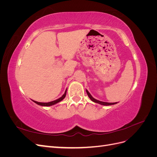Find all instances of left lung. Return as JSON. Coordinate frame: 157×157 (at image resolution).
I'll return each instance as SVG.
<instances>
[{
  "mask_svg": "<svg viewBox=\"0 0 157 157\" xmlns=\"http://www.w3.org/2000/svg\"><path fill=\"white\" fill-rule=\"evenodd\" d=\"M86 93H87V94H88V97L90 98V99H91V100H92V101H94V102H95V103L101 104V105H114V104L117 103V102H115V103H107V102H103V101H101L97 100V99L94 98L91 96V94H90L89 93V92L87 90H86Z\"/></svg>",
  "mask_w": 157,
  "mask_h": 157,
  "instance_id": "left-lung-1",
  "label": "left lung"
}]
</instances>
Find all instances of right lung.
<instances>
[{
	"label": "right lung",
	"instance_id": "right-lung-1",
	"mask_svg": "<svg viewBox=\"0 0 157 157\" xmlns=\"http://www.w3.org/2000/svg\"><path fill=\"white\" fill-rule=\"evenodd\" d=\"M66 93H67V90H65V92L64 93V94L62 96H61V98H59V99H56V100H54V101H50V102H48V103H42V102H38V101H34L33 100V101H34L35 103L38 104V105H41V106H51V105H55V104L59 103V101H62L63 99L65 98V96H66Z\"/></svg>",
	"mask_w": 157,
	"mask_h": 157
}]
</instances>
